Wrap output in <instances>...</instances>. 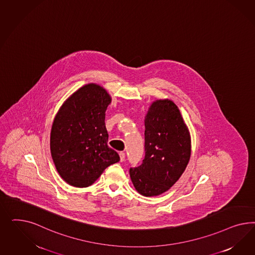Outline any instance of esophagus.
<instances>
[{"instance_id": "1", "label": "esophagus", "mask_w": 255, "mask_h": 255, "mask_svg": "<svg viewBox=\"0 0 255 255\" xmlns=\"http://www.w3.org/2000/svg\"><path fill=\"white\" fill-rule=\"evenodd\" d=\"M120 158H121V162H124L125 160V153L124 152H120Z\"/></svg>"}]
</instances>
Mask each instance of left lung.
I'll use <instances>...</instances> for the list:
<instances>
[{
    "label": "left lung",
    "mask_w": 255,
    "mask_h": 255,
    "mask_svg": "<svg viewBox=\"0 0 255 255\" xmlns=\"http://www.w3.org/2000/svg\"><path fill=\"white\" fill-rule=\"evenodd\" d=\"M191 136L178 107L168 99L153 102L145 118V158L130 168L135 190L144 196L168 191L190 161Z\"/></svg>",
    "instance_id": "8db88e82"
}]
</instances>
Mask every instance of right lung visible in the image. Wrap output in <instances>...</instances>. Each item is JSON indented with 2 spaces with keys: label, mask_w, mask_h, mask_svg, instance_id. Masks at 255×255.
I'll return each mask as SVG.
<instances>
[{
  "label": "right lung",
  "mask_w": 255,
  "mask_h": 255,
  "mask_svg": "<svg viewBox=\"0 0 255 255\" xmlns=\"http://www.w3.org/2000/svg\"><path fill=\"white\" fill-rule=\"evenodd\" d=\"M111 103L107 91L87 84L62 104L50 132V151L56 169L68 184L84 188L104 170L120 161L108 146L106 111Z\"/></svg>",
  "instance_id": "1"
}]
</instances>
